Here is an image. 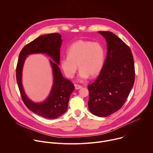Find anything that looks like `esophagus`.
Returning a JSON list of instances; mask_svg holds the SVG:
<instances>
[{"label":"esophagus","mask_w":153,"mask_h":153,"mask_svg":"<svg viewBox=\"0 0 153 153\" xmlns=\"http://www.w3.org/2000/svg\"><path fill=\"white\" fill-rule=\"evenodd\" d=\"M74 85H75V88L76 90H78V89L82 88V86H81L79 85H78V84H75Z\"/></svg>","instance_id":"1"}]
</instances>
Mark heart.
I'll return each instance as SVG.
<instances>
[{"label":"heart","instance_id":"1","mask_svg":"<svg viewBox=\"0 0 153 153\" xmlns=\"http://www.w3.org/2000/svg\"><path fill=\"white\" fill-rule=\"evenodd\" d=\"M105 58V48L100 42L79 40L69 47L67 56L60 60V66L66 76L72 78L77 71L78 65L79 79L84 80L90 75L94 77L100 73Z\"/></svg>","mask_w":153,"mask_h":153}]
</instances>
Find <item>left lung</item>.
I'll use <instances>...</instances> for the list:
<instances>
[{
  "label": "left lung",
  "instance_id": "left-lung-1",
  "mask_svg": "<svg viewBox=\"0 0 153 153\" xmlns=\"http://www.w3.org/2000/svg\"><path fill=\"white\" fill-rule=\"evenodd\" d=\"M106 39L107 55L97 79L88 85V109L105 117L121 108L134 82L133 56L130 47L110 32H99Z\"/></svg>",
  "mask_w": 153,
  "mask_h": 153
}]
</instances>
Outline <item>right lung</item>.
Here are the masks:
<instances>
[{
	"label": "right lung",
	"mask_w": 153,
	"mask_h": 153,
	"mask_svg": "<svg viewBox=\"0 0 153 153\" xmlns=\"http://www.w3.org/2000/svg\"><path fill=\"white\" fill-rule=\"evenodd\" d=\"M62 42L61 35L57 33L44 35L37 38L23 48L16 68L17 82L24 103L34 113L48 119L56 118L66 111L70 96L75 89L74 84L62 76L58 66ZM33 53H45L55 62L51 61L54 75L53 88L49 98L41 104H35L29 100L24 93L21 84L24 62L27 55Z\"/></svg>",
	"instance_id": "right-lung-1"
}]
</instances>
